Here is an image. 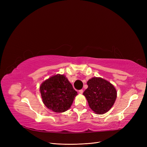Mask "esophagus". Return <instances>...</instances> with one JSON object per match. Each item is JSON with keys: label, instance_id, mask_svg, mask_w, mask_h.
Here are the masks:
<instances>
[{"label": "esophagus", "instance_id": "esophagus-1", "mask_svg": "<svg viewBox=\"0 0 147 147\" xmlns=\"http://www.w3.org/2000/svg\"><path fill=\"white\" fill-rule=\"evenodd\" d=\"M78 92L80 93V94H82V93L83 92V90H79V91H78Z\"/></svg>", "mask_w": 147, "mask_h": 147}]
</instances>
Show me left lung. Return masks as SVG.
Listing matches in <instances>:
<instances>
[{"label": "left lung", "mask_w": 147, "mask_h": 147, "mask_svg": "<svg viewBox=\"0 0 147 147\" xmlns=\"http://www.w3.org/2000/svg\"><path fill=\"white\" fill-rule=\"evenodd\" d=\"M88 88L84 91L89 106L96 114H104L112 107L117 97L116 88L101 77H93L87 82Z\"/></svg>", "instance_id": "left-lung-1"}]
</instances>
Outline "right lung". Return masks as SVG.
Masks as SVG:
<instances>
[{
  "label": "right lung",
  "mask_w": 147,
  "mask_h": 147,
  "mask_svg": "<svg viewBox=\"0 0 147 147\" xmlns=\"http://www.w3.org/2000/svg\"><path fill=\"white\" fill-rule=\"evenodd\" d=\"M43 103L56 113L69 110L77 92L64 75L56 74L43 82L40 86Z\"/></svg>",
  "instance_id": "1"
}]
</instances>
